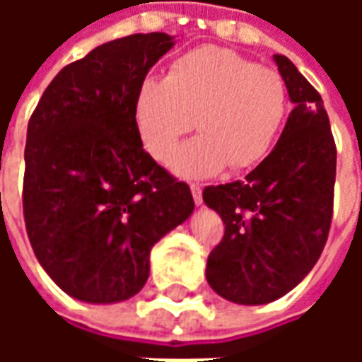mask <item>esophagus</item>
<instances>
[{"mask_svg":"<svg viewBox=\"0 0 362 362\" xmlns=\"http://www.w3.org/2000/svg\"><path fill=\"white\" fill-rule=\"evenodd\" d=\"M189 189H192V196H194V202H196V205L204 204V196H202V186H199V184H189Z\"/></svg>","mask_w":362,"mask_h":362,"instance_id":"34e87169","label":"esophagus"}]
</instances>
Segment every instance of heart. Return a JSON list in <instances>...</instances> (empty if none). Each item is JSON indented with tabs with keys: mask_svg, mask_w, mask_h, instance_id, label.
<instances>
[{
	"mask_svg": "<svg viewBox=\"0 0 362 362\" xmlns=\"http://www.w3.org/2000/svg\"><path fill=\"white\" fill-rule=\"evenodd\" d=\"M288 108L285 79L227 48L204 46L174 62L166 79H143L135 127L143 147L166 163L194 129L199 137L173 158L182 176H209L258 165L277 139Z\"/></svg>",
	"mask_w": 362,
	"mask_h": 362,
	"instance_id": "1",
	"label": "heart"
}]
</instances>
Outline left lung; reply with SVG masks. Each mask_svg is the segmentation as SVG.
<instances>
[{"instance_id": "obj_1", "label": "left lung", "mask_w": 362, "mask_h": 362, "mask_svg": "<svg viewBox=\"0 0 362 362\" xmlns=\"http://www.w3.org/2000/svg\"><path fill=\"white\" fill-rule=\"evenodd\" d=\"M295 108L273 151L246 180L204 189L225 235L207 258V283L227 300L266 304L308 275L334 217L335 149L322 96L295 64L275 56Z\"/></svg>"}]
</instances>
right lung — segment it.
<instances>
[{
	"label": "right lung",
	"instance_id": "1",
	"mask_svg": "<svg viewBox=\"0 0 362 362\" xmlns=\"http://www.w3.org/2000/svg\"><path fill=\"white\" fill-rule=\"evenodd\" d=\"M129 35L59 71L28 119L23 215L35 256L67 295L119 303L149 277L151 248L188 219L194 197L137 134L135 95L173 48Z\"/></svg>",
	"mask_w": 362,
	"mask_h": 362
}]
</instances>
